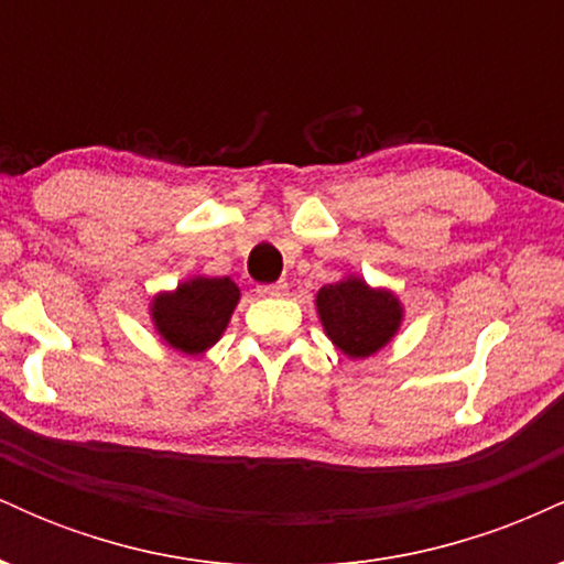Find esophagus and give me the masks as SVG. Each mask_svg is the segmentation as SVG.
Returning <instances> with one entry per match:
<instances>
[{
  "label": "esophagus",
  "mask_w": 564,
  "mask_h": 564,
  "mask_svg": "<svg viewBox=\"0 0 564 564\" xmlns=\"http://www.w3.org/2000/svg\"><path fill=\"white\" fill-rule=\"evenodd\" d=\"M286 283L283 281H275V283H260V286H257V294L260 296H283L286 294Z\"/></svg>",
  "instance_id": "1"
}]
</instances>
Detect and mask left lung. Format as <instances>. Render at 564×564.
<instances>
[{"label":"left lung","mask_w":564,"mask_h":564,"mask_svg":"<svg viewBox=\"0 0 564 564\" xmlns=\"http://www.w3.org/2000/svg\"><path fill=\"white\" fill-rule=\"evenodd\" d=\"M318 313L328 339L349 358H366L392 339L400 304L387 291L368 289L360 278L328 283L318 291Z\"/></svg>","instance_id":"left-lung-1"}]
</instances>
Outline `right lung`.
<instances>
[{
    "instance_id": "right-lung-1",
    "label": "right lung",
    "mask_w": 564,
    "mask_h": 564,
    "mask_svg": "<svg viewBox=\"0 0 564 564\" xmlns=\"http://www.w3.org/2000/svg\"><path fill=\"white\" fill-rule=\"evenodd\" d=\"M238 296L241 294L230 278H196L174 294H161L153 302V321L174 349L204 352L225 332Z\"/></svg>"
}]
</instances>
